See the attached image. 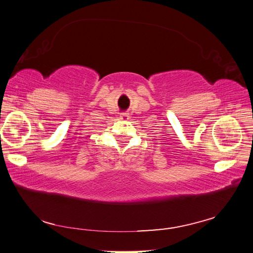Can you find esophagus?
Wrapping results in <instances>:
<instances>
[{"label": "esophagus", "mask_w": 253, "mask_h": 253, "mask_svg": "<svg viewBox=\"0 0 253 253\" xmlns=\"http://www.w3.org/2000/svg\"><path fill=\"white\" fill-rule=\"evenodd\" d=\"M120 120L121 121H128L129 120V114H128V113H121Z\"/></svg>", "instance_id": "1"}]
</instances>
